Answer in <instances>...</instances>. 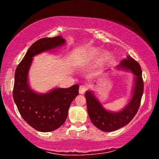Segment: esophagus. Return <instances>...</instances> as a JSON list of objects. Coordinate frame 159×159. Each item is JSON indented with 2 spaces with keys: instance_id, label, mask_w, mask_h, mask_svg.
Listing matches in <instances>:
<instances>
[{
  "instance_id": "34e87169",
  "label": "esophagus",
  "mask_w": 159,
  "mask_h": 159,
  "mask_svg": "<svg viewBox=\"0 0 159 159\" xmlns=\"http://www.w3.org/2000/svg\"><path fill=\"white\" fill-rule=\"evenodd\" d=\"M88 90V87L86 85H80L79 87V93L83 94L86 92V90Z\"/></svg>"
}]
</instances>
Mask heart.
Listing matches in <instances>:
<instances>
[{"mask_svg": "<svg viewBox=\"0 0 159 159\" xmlns=\"http://www.w3.org/2000/svg\"><path fill=\"white\" fill-rule=\"evenodd\" d=\"M101 52L102 51L99 48H90V49L88 50V52L86 53L85 61H93L94 60H95L96 59L99 57V55H100ZM109 57H110V55L108 52H104V53H102L99 60V64H103L104 62H105V61L108 60Z\"/></svg>", "mask_w": 159, "mask_h": 159, "instance_id": "b5f03b06", "label": "heart"}]
</instances>
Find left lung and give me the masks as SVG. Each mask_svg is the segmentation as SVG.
I'll return each mask as SVG.
<instances>
[{"label":"left lung","instance_id":"left-lung-1","mask_svg":"<svg viewBox=\"0 0 159 159\" xmlns=\"http://www.w3.org/2000/svg\"><path fill=\"white\" fill-rule=\"evenodd\" d=\"M119 67L130 70L136 76L133 95L130 102L122 111L112 113L104 109L100 102L90 91L85 93L88 116L93 125L104 132H111L123 127L136 115L141 103L144 91L142 69L139 64L130 57L122 60Z\"/></svg>","mask_w":159,"mask_h":159}]
</instances>
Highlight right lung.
Segmentation results:
<instances>
[{
  "label": "right lung",
  "instance_id": "right-lung-1",
  "mask_svg": "<svg viewBox=\"0 0 159 159\" xmlns=\"http://www.w3.org/2000/svg\"><path fill=\"white\" fill-rule=\"evenodd\" d=\"M65 42L61 36L43 38L31 45L16 69L13 99L23 119L36 130L50 132L65 122L72 101L79 95V86L55 88L46 94H37L28 85V72L32 57Z\"/></svg>",
  "mask_w": 159,
  "mask_h": 159
}]
</instances>
